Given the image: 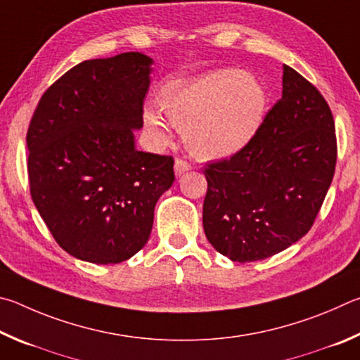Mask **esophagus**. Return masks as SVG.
<instances>
[{
    "instance_id": "esophagus-1",
    "label": "esophagus",
    "mask_w": 360,
    "mask_h": 360,
    "mask_svg": "<svg viewBox=\"0 0 360 360\" xmlns=\"http://www.w3.org/2000/svg\"><path fill=\"white\" fill-rule=\"evenodd\" d=\"M174 170H175V175L180 176V175L186 174L188 170H191V166H190V164H188L186 161H184V160H175Z\"/></svg>"
}]
</instances>
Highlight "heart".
Returning <instances> with one entry per match:
<instances>
[{"instance_id":"obj_1","label":"heart","mask_w":360,"mask_h":360,"mask_svg":"<svg viewBox=\"0 0 360 360\" xmlns=\"http://www.w3.org/2000/svg\"><path fill=\"white\" fill-rule=\"evenodd\" d=\"M267 93L255 75L221 69L181 85L161 99L169 123L181 131L193 156L223 160L253 141L266 117ZM143 123L161 142L169 141L164 120L151 110Z\"/></svg>"}]
</instances>
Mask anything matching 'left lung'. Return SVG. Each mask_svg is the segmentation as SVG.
Segmentation results:
<instances>
[{
    "mask_svg": "<svg viewBox=\"0 0 360 360\" xmlns=\"http://www.w3.org/2000/svg\"><path fill=\"white\" fill-rule=\"evenodd\" d=\"M337 164L332 112L316 86L283 65V94L247 147L204 174L205 236L234 262L274 256L311 229Z\"/></svg>",
    "mask_w": 360,
    "mask_h": 360,
    "instance_id": "8db88e82",
    "label": "left lung"
}]
</instances>
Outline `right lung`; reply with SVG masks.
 Returning <instances> with one entry per match:
<instances>
[{
	"label": "right lung",
	"mask_w": 360,
	"mask_h": 360,
	"mask_svg": "<svg viewBox=\"0 0 360 360\" xmlns=\"http://www.w3.org/2000/svg\"><path fill=\"white\" fill-rule=\"evenodd\" d=\"M151 65L139 52L82 61L31 118V198L56 243L80 261L118 264L142 250L175 180L172 156L136 148Z\"/></svg>",
	"instance_id": "1"
}]
</instances>
